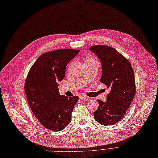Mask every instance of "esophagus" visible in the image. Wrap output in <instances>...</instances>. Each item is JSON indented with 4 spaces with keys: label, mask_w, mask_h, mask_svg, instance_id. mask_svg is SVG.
Wrapping results in <instances>:
<instances>
[{
    "label": "esophagus",
    "mask_w": 158,
    "mask_h": 158,
    "mask_svg": "<svg viewBox=\"0 0 158 158\" xmlns=\"http://www.w3.org/2000/svg\"><path fill=\"white\" fill-rule=\"evenodd\" d=\"M79 98L81 99H88V97L86 96H85V95H83V94H81L79 96Z\"/></svg>",
    "instance_id": "1"
}]
</instances>
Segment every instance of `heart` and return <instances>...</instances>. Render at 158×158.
<instances>
[{
	"label": "heart",
	"instance_id": "obj_1",
	"mask_svg": "<svg viewBox=\"0 0 158 158\" xmlns=\"http://www.w3.org/2000/svg\"><path fill=\"white\" fill-rule=\"evenodd\" d=\"M95 60V59L94 58H93V57L89 56V57H88V59H86V61L87 60Z\"/></svg>",
	"mask_w": 158,
	"mask_h": 158
}]
</instances>
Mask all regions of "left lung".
I'll return each mask as SVG.
<instances>
[{
    "instance_id": "left-lung-1",
    "label": "left lung",
    "mask_w": 158,
    "mask_h": 158,
    "mask_svg": "<svg viewBox=\"0 0 158 158\" xmlns=\"http://www.w3.org/2000/svg\"><path fill=\"white\" fill-rule=\"evenodd\" d=\"M89 50L102 62L101 82L111 89L105 102L98 99L99 106L94 117L100 124L113 125L122 119L135 96L134 70L130 62L113 47L94 45Z\"/></svg>"
}]
</instances>
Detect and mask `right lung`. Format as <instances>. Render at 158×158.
Masks as SVG:
<instances>
[{
  "mask_svg": "<svg viewBox=\"0 0 158 158\" xmlns=\"http://www.w3.org/2000/svg\"><path fill=\"white\" fill-rule=\"evenodd\" d=\"M79 50L61 49L40 55L27 74L24 90L31 111L46 128L60 131L71 122L72 112L79 97L59 93V82L65 76L68 63Z\"/></svg>",
  "mask_w": 158,
  "mask_h": 158,
  "instance_id": "right-lung-1",
  "label": "right lung"
}]
</instances>
